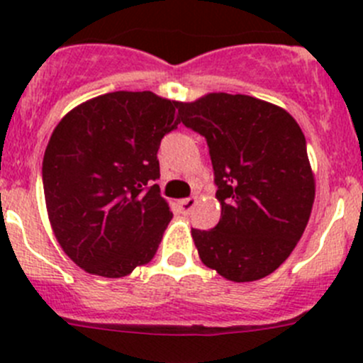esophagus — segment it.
<instances>
[{
    "mask_svg": "<svg viewBox=\"0 0 363 363\" xmlns=\"http://www.w3.org/2000/svg\"><path fill=\"white\" fill-rule=\"evenodd\" d=\"M195 203H196L195 196H189V199H182L181 202H179V207H181V211L184 212V214H189L191 208L195 207Z\"/></svg>",
    "mask_w": 363,
    "mask_h": 363,
    "instance_id": "34e87169",
    "label": "esophagus"
}]
</instances>
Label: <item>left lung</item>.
I'll list each match as a JSON object with an SVG mask.
<instances>
[{
    "instance_id": "8db88e82",
    "label": "left lung",
    "mask_w": 363,
    "mask_h": 363,
    "mask_svg": "<svg viewBox=\"0 0 363 363\" xmlns=\"http://www.w3.org/2000/svg\"><path fill=\"white\" fill-rule=\"evenodd\" d=\"M179 123L207 140L221 219L191 230L200 259L235 283L272 274L309 221L314 177L306 137L283 108L247 94L177 104Z\"/></svg>"
}]
</instances>
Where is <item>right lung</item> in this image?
<instances>
[{"mask_svg":"<svg viewBox=\"0 0 363 363\" xmlns=\"http://www.w3.org/2000/svg\"><path fill=\"white\" fill-rule=\"evenodd\" d=\"M177 101L116 91L79 105L52 131L42 164L57 242L89 274L128 276L151 262L172 212L158 149L179 124Z\"/></svg>","mask_w":363,"mask_h":363,"instance_id":"obj_1","label":"right lung"}]
</instances>
